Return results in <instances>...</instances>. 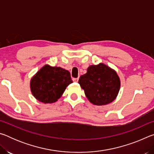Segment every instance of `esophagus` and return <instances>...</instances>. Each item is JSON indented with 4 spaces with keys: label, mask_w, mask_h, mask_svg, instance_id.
<instances>
[{
    "label": "esophagus",
    "mask_w": 154,
    "mask_h": 154,
    "mask_svg": "<svg viewBox=\"0 0 154 154\" xmlns=\"http://www.w3.org/2000/svg\"><path fill=\"white\" fill-rule=\"evenodd\" d=\"M72 81H73V82H77L78 81V78H73V79H72Z\"/></svg>",
    "instance_id": "esophagus-1"
}]
</instances>
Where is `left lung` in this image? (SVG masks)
I'll return each mask as SVG.
<instances>
[{"label":"left lung","mask_w":154,"mask_h":154,"mask_svg":"<svg viewBox=\"0 0 154 154\" xmlns=\"http://www.w3.org/2000/svg\"><path fill=\"white\" fill-rule=\"evenodd\" d=\"M78 83L90 102L98 106L113 102L120 89V79L116 71L103 63L90 66Z\"/></svg>","instance_id":"1"}]
</instances>
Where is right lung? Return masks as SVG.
Instances as JSON below:
<instances>
[{"instance_id": "1", "label": "right lung", "mask_w": 154, "mask_h": 154, "mask_svg": "<svg viewBox=\"0 0 154 154\" xmlns=\"http://www.w3.org/2000/svg\"><path fill=\"white\" fill-rule=\"evenodd\" d=\"M72 83L69 71L61 67L45 64L34 75L30 86L32 95L43 103H54Z\"/></svg>"}]
</instances>
